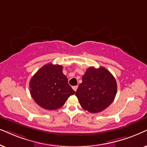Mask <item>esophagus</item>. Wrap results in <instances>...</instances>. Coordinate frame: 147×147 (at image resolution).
Wrapping results in <instances>:
<instances>
[{
  "instance_id": "obj_1",
  "label": "esophagus",
  "mask_w": 147,
  "mask_h": 147,
  "mask_svg": "<svg viewBox=\"0 0 147 147\" xmlns=\"http://www.w3.org/2000/svg\"><path fill=\"white\" fill-rule=\"evenodd\" d=\"M77 88H78V86L77 85V86H73V87H72V89H73V90L75 91H77Z\"/></svg>"
}]
</instances>
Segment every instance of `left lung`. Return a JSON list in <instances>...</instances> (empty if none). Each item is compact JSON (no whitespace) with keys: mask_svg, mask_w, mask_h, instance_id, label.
Listing matches in <instances>:
<instances>
[{"mask_svg":"<svg viewBox=\"0 0 147 147\" xmlns=\"http://www.w3.org/2000/svg\"><path fill=\"white\" fill-rule=\"evenodd\" d=\"M82 81L75 95L84 109L98 113L113 102L117 93V83L106 68H88Z\"/></svg>","mask_w":147,"mask_h":147,"instance_id":"1","label":"left lung"}]
</instances>
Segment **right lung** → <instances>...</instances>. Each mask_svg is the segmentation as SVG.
Segmentation results:
<instances>
[{
  "mask_svg": "<svg viewBox=\"0 0 147 147\" xmlns=\"http://www.w3.org/2000/svg\"><path fill=\"white\" fill-rule=\"evenodd\" d=\"M62 66L47 64L40 68L29 82L30 93L37 104L48 110L59 109L75 91L68 85Z\"/></svg>",
  "mask_w": 147,
  "mask_h": 147,
  "instance_id": "obj_1",
  "label": "right lung"
}]
</instances>
